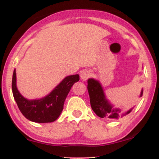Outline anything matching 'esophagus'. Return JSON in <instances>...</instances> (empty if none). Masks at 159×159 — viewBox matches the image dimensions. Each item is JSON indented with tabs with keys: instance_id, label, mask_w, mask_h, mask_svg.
I'll use <instances>...</instances> for the list:
<instances>
[{
	"instance_id": "34e87169",
	"label": "esophagus",
	"mask_w": 159,
	"mask_h": 159,
	"mask_svg": "<svg viewBox=\"0 0 159 159\" xmlns=\"http://www.w3.org/2000/svg\"><path fill=\"white\" fill-rule=\"evenodd\" d=\"M90 76V71L89 70H83L80 74V77H81V80H83V81H85L89 78V77Z\"/></svg>"
}]
</instances>
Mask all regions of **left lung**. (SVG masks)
I'll use <instances>...</instances> for the list:
<instances>
[{"instance_id":"left-lung-1","label":"left lung","mask_w":159,"mask_h":159,"mask_svg":"<svg viewBox=\"0 0 159 159\" xmlns=\"http://www.w3.org/2000/svg\"><path fill=\"white\" fill-rule=\"evenodd\" d=\"M88 90L90 95L91 108L98 116L101 118L118 119L119 117H122L131 112L132 109H130L125 114H121V110L114 108L106 99L103 88L97 80L92 78L88 80ZM143 93L142 90L140 97L143 95Z\"/></svg>"}]
</instances>
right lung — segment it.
<instances>
[{
    "label": "right lung",
    "mask_w": 159,
    "mask_h": 159,
    "mask_svg": "<svg viewBox=\"0 0 159 159\" xmlns=\"http://www.w3.org/2000/svg\"><path fill=\"white\" fill-rule=\"evenodd\" d=\"M16 77L14 69L12 77V92L17 106L25 117L38 123L53 122L58 118L71 87L80 80L79 75L68 76L47 96L38 100H27L17 90Z\"/></svg>",
    "instance_id": "1"
}]
</instances>
